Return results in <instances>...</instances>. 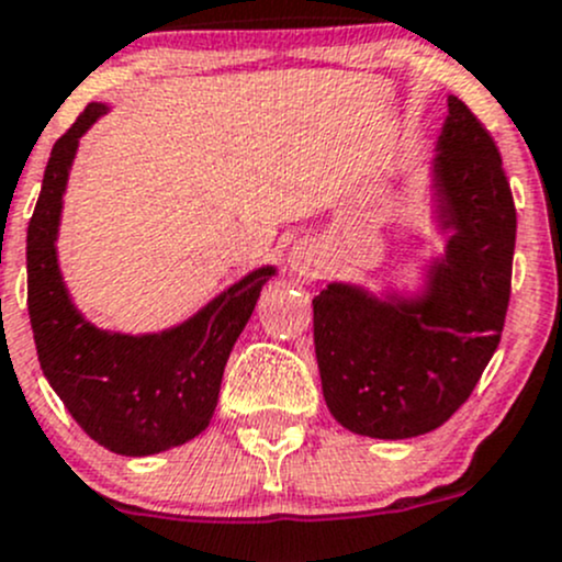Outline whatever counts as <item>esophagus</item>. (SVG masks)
Instances as JSON below:
<instances>
[{
	"instance_id": "esophagus-1",
	"label": "esophagus",
	"mask_w": 562,
	"mask_h": 562,
	"mask_svg": "<svg viewBox=\"0 0 562 562\" xmlns=\"http://www.w3.org/2000/svg\"><path fill=\"white\" fill-rule=\"evenodd\" d=\"M289 262H292V268L300 270V273H311V270L316 268L314 251H311L308 246L292 248V254H289Z\"/></svg>"
}]
</instances>
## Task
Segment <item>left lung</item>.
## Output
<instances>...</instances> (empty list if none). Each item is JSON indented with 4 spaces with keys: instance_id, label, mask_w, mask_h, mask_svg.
Instances as JSON below:
<instances>
[{
    "instance_id": "1",
    "label": "left lung",
    "mask_w": 562,
    "mask_h": 562,
    "mask_svg": "<svg viewBox=\"0 0 562 562\" xmlns=\"http://www.w3.org/2000/svg\"><path fill=\"white\" fill-rule=\"evenodd\" d=\"M447 257L422 300L329 283L314 297V344L329 414L370 438L441 427L471 397L501 344L517 211L487 126L457 97L432 161Z\"/></svg>"
}]
</instances>
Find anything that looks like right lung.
<instances>
[{"label":"right lung","instance_id":"1","mask_svg":"<svg viewBox=\"0 0 562 562\" xmlns=\"http://www.w3.org/2000/svg\"><path fill=\"white\" fill-rule=\"evenodd\" d=\"M105 110L91 102L50 151L26 229V305L40 368L72 419L110 452L146 457L205 430L229 351L276 268L254 270L165 333L121 335L86 322L61 281L56 235L78 140Z\"/></svg>","mask_w":562,"mask_h":562}]
</instances>
